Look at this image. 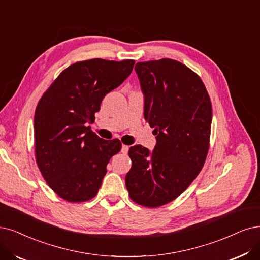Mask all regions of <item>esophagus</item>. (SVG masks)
<instances>
[{"label":"esophagus","mask_w":260,"mask_h":260,"mask_svg":"<svg viewBox=\"0 0 260 260\" xmlns=\"http://www.w3.org/2000/svg\"><path fill=\"white\" fill-rule=\"evenodd\" d=\"M128 150H129L128 145H121V152L122 153H127Z\"/></svg>","instance_id":"esophagus-1"}]
</instances>
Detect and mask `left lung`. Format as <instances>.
<instances>
[{
    "instance_id": "1",
    "label": "left lung",
    "mask_w": 260,
    "mask_h": 260,
    "mask_svg": "<svg viewBox=\"0 0 260 260\" xmlns=\"http://www.w3.org/2000/svg\"><path fill=\"white\" fill-rule=\"evenodd\" d=\"M144 95V117L157 144L134 145L126 175L130 199L154 208L184 192L203 169L209 149L212 108L201 78L171 58L136 65Z\"/></svg>"
}]
</instances>
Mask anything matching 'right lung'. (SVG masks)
<instances>
[{
  "mask_svg": "<svg viewBox=\"0 0 260 260\" xmlns=\"http://www.w3.org/2000/svg\"><path fill=\"white\" fill-rule=\"evenodd\" d=\"M133 59L101 58L66 68L39 100L34 117L36 162L50 188L61 199H92L120 148L119 140H103L90 130L105 96L132 72Z\"/></svg>",
  "mask_w": 260,
  "mask_h": 260,
  "instance_id": "add662e5",
  "label": "right lung"
}]
</instances>
